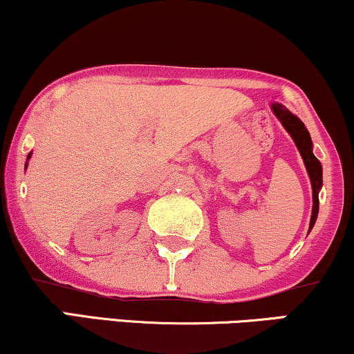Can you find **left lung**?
Instances as JSON below:
<instances>
[{
  "mask_svg": "<svg viewBox=\"0 0 354 354\" xmlns=\"http://www.w3.org/2000/svg\"><path fill=\"white\" fill-rule=\"evenodd\" d=\"M272 111H274L276 118L281 120V124L284 125V129L290 133V137L296 142L299 151H301L304 163H306L307 173L310 176L312 183V191H314V207H312V218H310V227L308 230H312L314 223L317 221V214H319V191L322 187V165L317 156L312 153V140L310 133L306 129L301 120L294 115L290 111L286 109L283 104H272Z\"/></svg>",
  "mask_w": 354,
  "mask_h": 354,
  "instance_id": "left-lung-1",
  "label": "left lung"
}]
</instances>
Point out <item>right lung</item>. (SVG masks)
Here are the masks:
<instances>
[{
    "label": "right lung",
    "mask_w": 354,
    "mask_h": 354,
    "mask_svg": "<svg viewBox=\"0 0 354 354\" xmlns=\"http://www.w3.org/2000/svg\"><path fill=\"white\" fill-rule=\"evenodd\" d=\"M29 158H30V153H29V156H28V160H29Z\"/></svg>",
    "instance_id": "add662e5"
}]
</instances>
